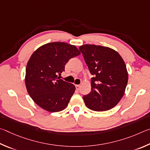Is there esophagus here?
I'll return each mask as SVG.
<instances>
[{
	"label": "esophagus",
	"mask_w": 150,
	"mask_h": 150,
	"mask_svg": "<svg viewBox=\"0 0 150 150\" xmlns=\"http://www.w3.org/2000/svg\"><path fill=\"white\" fill-rule=\"evenodd\" d=\"M76 86V88L77 90H79L80 88V85H75Z\"/></svg>",
	"instance_id": "34e87169"
}]
</instances>
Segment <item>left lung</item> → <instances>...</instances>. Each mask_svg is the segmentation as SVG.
I'll return each mask as SVG.
<instances>
[{"mask_svg": "<svg viewBox=\"0 0 150 150\" xmlns=\"http://www.w3.org/2000/svg\"><path fill=\"white\" fill-rule=\"evenodd\" d=\"M91 75V91L83 99L86 107L96 111H107L124 96L128 75L118 52L107 47L83 45L79 47Z\"/></svg>", "mask_w": 150, "mask_h": 150, "instance_id": "1", "label": "left lung"}]
</instances>
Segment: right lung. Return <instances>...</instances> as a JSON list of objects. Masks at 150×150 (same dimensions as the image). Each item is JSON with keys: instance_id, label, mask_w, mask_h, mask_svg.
Instances as JSON below:
<instances>
[{"instance_id": "1", "label": "right lung", "mask_w": 150, "mask_h": 150, "mask_svg": "<svg viewBox=\"0 0 150 150\" xmlns=\"http://www.w3.org/2000/svg\"><path fill=\"white\" fill-rule=\"evenodd\" d=\"M80 54L76 47L64 42H52L41 46L29 59L25 83L29 95L42 109L49 112L64 109L76 88L58 77L65 64Z\"/></svg>"}]
</instances>
